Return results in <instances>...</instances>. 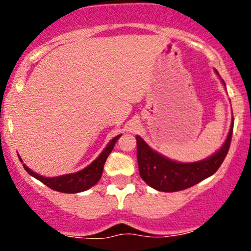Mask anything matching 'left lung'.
Listing matches in <instances>:
<instances>
[{
  "label": "left lung",
  "instance_id": "8db88e82",
  "mask_svg": "<svg viewBox=\"0 0 251 251\" xmlns=\"http://www.w3.org/2000/svg\"><path fill=\"white\" fill-rule=\"evenodd\" d=\"M215 72L220 76L218 72L216 70ZM221 80L226 86L223 79ZM232 128H234V118L231 120V126L226 142L221 146V149L205 159L194 163H180L170 159L150 148L149 144H146L140 135H135L140 177L148 185L158 191L176 192L191 188L214 175L223 163L231 143Z\"/></svg>",
  "mask_w": 251,
  "mask_h": 251
}]
</instances>
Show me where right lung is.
I'll return each mask as SVG.
<instances>
[{"label": "right lung", "instance_id": "right-lung-1", "mask_svg": "<svg viewBox=\"0 0 251 251\" xmlns=\"http://www.w3.org/2000/svg\"><path fill=\"white\" fill-rule=\"evenodd\" d=\"M120 135H117L113 139L107 144L103 151L99 154V157L97 158L94 162H92L88 166H86L85 169L80 170V171L74 172V174H68V175H62L57 176V177H45V176L37 175L36 172L31 171V170L25 166L24 164V168L25 171L28 172L30 176H33L34 178H36L37 180L42 181L45 185H47L48 188L55 190V191L63 192V194H77V192H82L88 190L92 186H94L101 178L103 165H105L106 159L109 155V153L113 150L114 145H116L117 140L119 139ZM19 159H22L19 155Z\"/></svg>", "mask_w": 251, "mask_h": 251}]
</instances>
